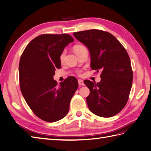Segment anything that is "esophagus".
<instances>
[{"mask_svg": "<svg viewBox=\"0 0 151 151\" xmlns=\"http://www.w3.org/2000/svg\"><path fill=\"white\" fill-rule=\"evenodd\" d=\"M78 83H79V86H84V83L83 81L81 80V79H79L78 80Z\"/></svg>", "mask_w": 151, "mask_h": 151, "instance_id": "obj_1", "label": "esophagus"}]
</instances>
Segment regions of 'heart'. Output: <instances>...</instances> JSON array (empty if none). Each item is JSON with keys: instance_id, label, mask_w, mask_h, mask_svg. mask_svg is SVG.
<instances>
[{"instance_id": "heart-1", "label": "heart", "mask_w": 151, "mask_h": 151, "mask_svg": "<svg viewBox=\"0 0 151 151\" xmlns=\"http://www.w3.org/2000/svg\"><path fill=\"white\" fill-rule=\"evenodd\" d=\"M84 50H86V48L84 46V45H76L73 47V50L75 52V53L78 55L79 54H80L82 52L84 51ZM65 56V51H63L62 52V53L60 54V60L61 62H62L63 61V59H64V57Z\"/></svg>"}]
</instances>
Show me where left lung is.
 I'll return each mask as SVG.
<instances>
[{"mask_svg": "<svg viewBox=\"0 0 151 151\" xmlns=\"http://www.w3.org/2000/svg\"><path fill=\"white\" fill-rule=\"evenodd\" d=\"M73 35L89 49L91 68L101 70L99 83L84 81L90 90L86 98L89 110L101 117L115 116L125 107L132 88L133 72L129 54L108 32L90 29Z\"/></svg>", "mask_w": 151, "mask_h": 151, "instance_id": "left-lung-1", "label": "left lung"}]
</instances>
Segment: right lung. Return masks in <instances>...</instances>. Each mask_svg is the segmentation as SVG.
Segmentation results:
<instances>
[{
	"instance_id": "1",
	"label": "right lung",
	"mask_w": 151,
	"mask_h": 151,
	"mask_svg": "<svg viewBox=\"0 0 151 151\" xmlns=\"http://www.w3.org/2000/svg\"><path fill=\"white\" fill-rule=\"evenodd\" d=\"M73 42L67 34L40 35L31 41L21 57L22 94L33 112L45 122H57L67 115L70 100L78 88L74 77H68L60 85L53 80L55 70L61 68L60 54Z\"/></svg>"
}]
</instances>
